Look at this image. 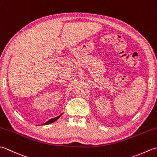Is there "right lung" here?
Listing matches in <instances>:
<instances>
[{"label":"right lung","mask_w":157,"mask_h":157,"mask_svg":"<svg viewBox=\"0 0 157 157\" xmlns=\"http://www.w3.org/2000/svg\"><path fill=\"white\" fill-rule=\"evenodd\" d=\"M62 115H63V113H62L61 115H60L58 116V117H55V118H52V119H51L48 120V121H46L45 123H44V125H48V124H51V123H53V122H55V121H56V120H57Z\"/></svg>","instance_id":"1"}]
</instances>
